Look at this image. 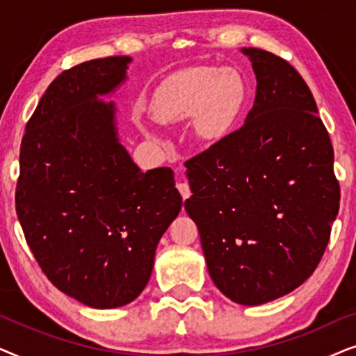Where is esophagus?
I'll use <instances>...</instances> for the list:
<instances>
[{
    "instance_id": "1",
    "label": "esophagus",
    "mask_w": 356,
    "mask_h": 356,
    "mask_svg": "<svg viewBox=\"0 0 356 356\" xmlns=\"http://www.w3.org/2000/svg\"><path fill=\"white\" fill-rule=\"evenodd\" d=\"M177 188H178V191H179V194H181V197L183 199H188L189 196H191V189H189V184L186 183V181H178L177 183Z\"/></svg>"
}]
</instances>
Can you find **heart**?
Returning a JSON list of instances; mask_svg holds the SVG:
<instances>
[{
    "label": "heart",
    "mask_w": 356,
    "mask_h": 356,
    "mask_svg": "<svg viewBox=\"0 0 356 356\" xmlns=\"http://www.w3.org/2000/svg\"><path fill=\"white\" fill-rule=\"evenodd\" d=\"M246 95V82L235 67H188L155 89L150 111L160 123L193 116L194 136L202 143H217L240 118Z\"/></svg>",
    "instance_id": "obj_1"
}]
</instances>
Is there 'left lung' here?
I'll return each mask as SVG.
<instances>
[{
    "instance_id": "left-lung-1",
    "label": "left lung",
    "mask_w": 356,
    "mask_h": 356,
    "mask_svg": "<svg viewBox=\"0 0 356 356\" xmlns=\"http://www.w3.org/2000/svg\"><path fill=\"white\" fill-rule=\"evenodd\" d=\"M256 99L240 129L189 159L196 222L217 289L240 305L277 300L318 267L337 217L334 149L303 77L280 56L241 48Z\"/></svg>"
}]
</instances>
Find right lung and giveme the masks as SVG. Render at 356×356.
<instances>
[{"instance_id": "right-lung-1", "label": "right lung", "mask_w": 356, "mask_h": 356, "mask_svg": "<svg viewBox=\"0 0 356 356\" xmlns=\"http://www.w3.org/2000/svg\"><path fill=\"white\" fill-rule=\"evenodd\" d=\"M131 61L108 56L61 72L21 144L16 211L27 245L58 290L97 309L138 298L183 206L173 170L140 172L120 143L115 104L102 99Z\"/></svg>"}]
</instances>
